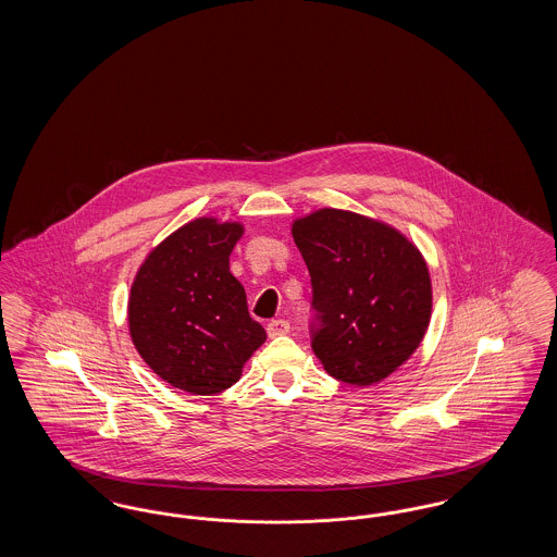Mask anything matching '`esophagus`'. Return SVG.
<instances>
[{
	"label": "esophagus",
	"mask_w": 557,
	"mask_h": 557,
	"mask_svg": "<svg viewBox=\"0 0 557 557\" xmlns=\"http://www.w3.org/2000/svg\"><path fill=\"white\" fill-rule=\"evenodd\" d=\"M290 332V323L286 319H273L267 323V334L269 338H277V336H284Z\"/></svg>",
	"instance_id": "34e87169"
}]
</instances>
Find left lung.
Wrapping results in <instances>:
<instances>
[{"instance_id":"obj_1","label":"left lung","mask_w":557,"mask_h":557,"mask_svg":"<svg viewBox=\"0 0 557 557\" xmlns=\"http://www.w3.org/2000/svg\"><path fill=\"white\" fill-rule=\"evenodd\" d=\"M292 238L311 273L323 370L355 386L380 384L422 345L432 280L420 248L380 219L318 209L294 219Z\"/></svg>"}]
</instances>
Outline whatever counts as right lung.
Listing matches in <instances>:
<instances>
[{
    "label": "right lung",
    "instance_id": "add662e5",
    "mask_svg": "<svg viewBox=\"0 0 557 557\" xmlns=\"http://www.w3.org/2000/svg\"><path fill=\"white\" fill-rule=\"evenodd\" d=\"M239 221L198 216L157 244L133 277L129 336L148 368L189 395L234 386L267 341L230 271Z\"/></svg>",
    "mask_w": 557,
    "mask_h": 557
}]
</instances>
